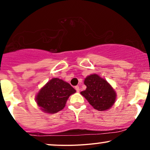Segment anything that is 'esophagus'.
I'll list each match as a JSON object with an SVG mask.
<instances>
[{"instance_id": "obj_1", "label": "esophagus", "mask_w": 150, "mask_h": 150, "mask_svg": "<svg viewBox=\"0 0 150 150\" xmlns=\"http://www.w3.org/2000/svg\"><path fill=\"white\" fill-rule=\"evenodd\" d=\"M75 89H76V91H77V92H80V87H79V86H75Z\"/></svg>"}]
</instances>
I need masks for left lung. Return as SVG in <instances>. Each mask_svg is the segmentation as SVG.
Segmentation results:
<instances>
[{"instance_id":"8db88e82","label":"left lung","mask_w":150,"mask_h":150,"mask_svg":"<svg viewBox=\"0 0 150 150\" xmlns=\"http://www.w3.org/2000/svg\"><path fill=\"white\" fill-rule=\"evenodd\" d=\"M85 85L87 89L80 94L95 109L105 111L114 104L116 93L111 85L96 74L86 77Z\"/></svg>"}]
</instances>
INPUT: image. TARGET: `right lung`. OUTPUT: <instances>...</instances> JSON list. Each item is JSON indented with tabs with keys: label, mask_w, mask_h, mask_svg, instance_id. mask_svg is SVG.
Instances as JSON below:
<instances>
[{
	"label": "right lung",
	"mask_w": 150,
	"mask_h": 150,
	"mask_svg": "<svg viewBox=\"0 0 150 150\" xmlns=\"http://www.w3.org/2000/svg\"><path fill=\"white\" fill-rule=\"evenodd\" d=\"M75 92L68 82L53 78L39 91L36 100L44 112L55 113L65 107L68 97Z\"/></svg>",
	"instance_id": "add662e5"
}]
</instances>
